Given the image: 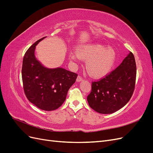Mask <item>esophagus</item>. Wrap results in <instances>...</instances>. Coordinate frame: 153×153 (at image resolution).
Returning <instances> with one entry per match:
<instances>
[{
    "mask_svg": "<svg viewBox=\"0 0 153 153\" xmlns=\"http://www.w3.org/2000/svg\"><path fill=\"white\" fill-rule=\"evenodd\" d=\"M82 77L81 76H78V77H77V78H76V81L78 82H80V81H82Z\"/></svg>",
    "mask_w": 153,
    "mask_h": 153,
    "instance_id": "1",
    "label": "esophagus"
}]
</instances>
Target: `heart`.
Listing matches in <instances>:
<instances>
[{"label":"heart","mask_w":153,"mask_h":153,"mask_svg":"<svg viewBox=\"0 0 153 153\" xmlns=\"http://www.w3.org/2000/svg\"><path fill=\"white\" fill-rule=\"evenodd\" d=\"M82 58L86 61L89 75L94 78L104 77L112 71L116 62V52L114 48L98 43L83 45L76 49V53L70 55L72 60Z\"/></svg>","instance_id":"heart-1"}]
</instances>
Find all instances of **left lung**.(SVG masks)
Listing matches in <instances>:
<instances>
[{"mask_svg": "<svg viewBox=\"0 0 153 153\" xmlns=\"http://www.w3.org/2000/svg\"><path fill=\"white\" fill-rule=\"evenodd\" d=\"M135 59L130 52L121 64L100 80L92 82L87 101L96 112L112 114L123 108L131 99L135 86Z\"/></svg>", "mask_w": 153, "mask_h": 153, "instance_id": "8db88e82", "label": "left lung"}]
</instances>
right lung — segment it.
Instances as JSON below:
<instances>
[{
	"instance_id": "obj_1",
	"label": "right lung",
	"mask_w": 153,
	"mask_h": 153,
	"mask_svg": "<svg viewBox=\"0 0 153 153\" xmlns=\"http://www.w3.org/2000/svg\"><path fill=\"white\" fill-rule=\"evenodd\" d=\"M45 38L37 41L27 50L23 59L22 76L28 100L39 109L51 111L62 105L78 75L62 68H45L36 59V46Z\"/></svg>"
}]
</instances>
